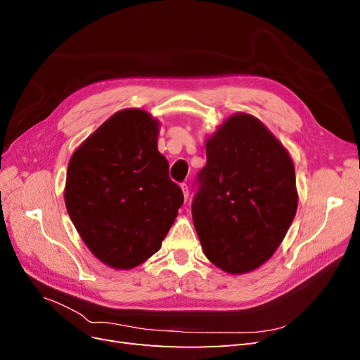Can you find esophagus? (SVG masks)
I'll use <instances>...</instances> for the list:
<instances>
[{
  "label": "esophagus",
  "mask_w": 360,
  "mask_h": 360,
  "mask_svg": "<svg viewBox=\"0 0 360 360\" xmlns=\"http://www.w3.org/2000/svg\"><path fill=\"white\" fill-rule=\"evenodd\" d=\"M181 191H183V195H184V200H189V188L186 183H181Z\"/></svg>",
  "instance_id": "34e87169"
}]
</instances>
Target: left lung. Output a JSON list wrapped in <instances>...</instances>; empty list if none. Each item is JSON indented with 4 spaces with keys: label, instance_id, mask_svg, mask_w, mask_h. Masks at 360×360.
<instances>
[{
    "label": "left lung",
    "instance_id": "8db88e82",
    "mask_svg": "<svg viewBox=\"0 0 360 360\" xmlns=\"http://www.w3.org/2000/svg\"><path fill=\"white\" fill-rule=\"evenodd\" d=\"M192 201L204 255L226 274H249L275 254L296 216L292 159L254 115L236 112L205 139Z\"/></svg>",
    "mask_w": 360,
    "mask_h": 360
}]
</instances>
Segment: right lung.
Listing matches in <instances>:
<instances>
[{
	"label": "right lung",
	"instance_id": "1",
	"mask_svg": "<svg viewBox=\"0 0 360 360\" xmlns=\"http://www.w3.org/2000/svg\"><path fill=\"white\" fill-rule=\"evenodd\" d=\"M159 126L144 110H122L69 160L68 213L91 254L117 270L158 252L184 200L158 150Z\"/></svg>",
	"mask_w": 360,
	"mask_h": 360
}]
</instances>
